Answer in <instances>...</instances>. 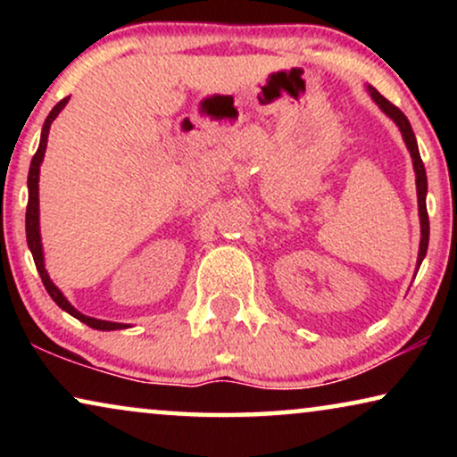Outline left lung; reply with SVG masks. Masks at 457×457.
Returning a JSON list of instances; mask_svg holds the SVG:
<instances>
[{"mask_svg": "<svg viewBox=\"0 0 457 457\" xmlns=\"http://www.w3.org/2000/svg\"><path fill=\"white\" fill-rule=\"evenodd\" d=\"M366 91L370 93L374 104H377L378 108L383 110L385 114L397 124L399 130H402L403 143H405V147H408V152L411 155V164H414L416 193H418V216H420V249H418V260H416V270H418V268H420V264H422L424 255H427V249H428V212H427L428 185H427V170H424L420 152H418L416 135H414V130H411V124H410L408 118H405L403 112L395 108V105H393L391 102H386V99L380 96V93L374 89L372 85H366Z\"/></svg>", "mask_w": 457, "mask_h": 457, "instance_id": "obj_1", "label": "left lung"}]
</instances>
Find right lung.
<instances>
[{
  "label": "right lung",
  "instance_id": "obj_1",
  "mask_svg": "<svg viewBox=\"0 0 457 457\" xmlns=\"http://www.w3.org/2000/svg\"><path fill=\"white\" fill-rule=\"evenodd\" d=\"M68 99L71 97H64L62 102H58L54 105V110L49 112V116L46 118V122H43V129H41V141H39V147H37V154L33 155V160H30V168H29V205H27V243H29V249L30 253H33V260H35V266L37 270H39V277L43 280V285H46V289L49 293V297L54 299L55 303L60 305L62 310L68 312V314L77 318V320L85 322L87 327L91 328H97V330H120V328H127L129 324H122V322H110V320H99V318H91V316H85L83 312H79L74 305L68 302L64 297V293H62L58 287L54 285V280L49 278V274L46 270V255H43V243H41V227H39V170H41V162L46 158V149H47V137H49V129H52V122L58 118V114L62 110H64V105L68 104Z\"/></svg>",
  "mask_w": 457,
  "mask_h": 457
}]
</instances>
